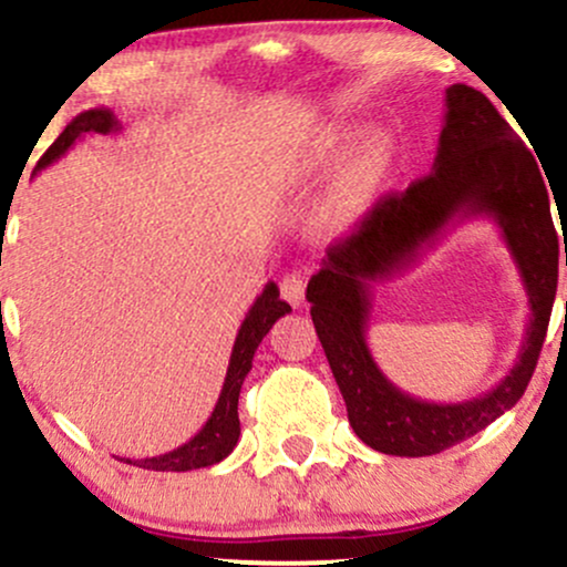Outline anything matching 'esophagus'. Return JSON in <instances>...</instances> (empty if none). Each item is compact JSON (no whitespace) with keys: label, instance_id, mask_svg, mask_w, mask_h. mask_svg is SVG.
Wrapping results in <instances>:
<instances>
[{"label":"esophagus","instance_id":"1","mask_svg":"<svg viewBox=\"0 0 567 567\" xmlns=\"http://www.w3.org/2000/svg\"><path fill=\"white\" fill-rule=\"evenodd\" d=\"M305 286H308V272L305 270L289 272V276H284V281H281V297L289 305L299 308V305L305 302Z\"/></svg>","mask_w":567,"mask_h":567}]
</instances>
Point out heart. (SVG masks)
<instances>
[{"mask_svg": "<svg viewBox=\"0 0 567 567\" xmlns=\"http://www.w3.org/2000/svg\"><path fill=\"white\" fill-rule=\"evenodd\" d=\"M339 156H342V143L337 137L326 140L321 151H318V164H331ZM384 164H388V151H384L382 140H365L361 148L352 153L342 177L337 179L329 198H326L323 217L334 225L352 223L363 212L371 190L377 188Z\"/></svg>", "mask_w": 567, "mask_h": 567, "instance_id": "1", "label": "heart"}]
</instances>
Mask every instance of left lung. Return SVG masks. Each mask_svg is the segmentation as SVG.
Wrapping results in <instances>:
<instances>
[{
  "label": "left lung",
  "instance_id": "1",
  "mask_svg": "<svg viewBox=\"0 0 567 567\" xmlns=\"http://www.w3.org/2000/svg\"><path fill=\"white\" fill-rule=\"evenodd\" d=\"M475 216L495 219L522 272L532 308L526 339L496 389L462 404L419 402L395 389L370 355V291L408 269L445 229ZM560 257L536 156L481 90L451 84L430 175L401 196H384L355 233L329 246L308 284L312 323L355 435L379 454L432 456L509 411L528 388L547 337Z\"/></svg>",
  "mask_w": 567,
  "mask_h": 567
}]
</instances>
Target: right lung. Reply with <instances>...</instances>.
Returning <instances> with one entry per match:
<instances>
[{"mask_svg":"<svg viewBox=\"0 0 567 567\" xmlns=\"http://www.w3.org/2000/svg\"><path fill=\"white\" fill-rule=\"evenodd\" d=\"M122 130V122L113 116L111 109H90L79 113L73 122L60 132L55 143L47 148V153L39 158L37 169L42 172L44 166L58 162L65 151L71 148L76 140L84 135H111V132ZM286 312H291L289 305L281 299L278 286L268 281L265 284L262 295L255 299L249 312H246L241 329H238L236 342H233L228 374H225L223 390L215 403V411L206 419V424L188 443H183L175 451H166V454L148 456V458H126V464H135V467L153 470V472H188V470H204L212 464H219L225 456L236 449L238 435H241V422H238V395H241V384L246 374L251 371V358L262 342L265 334L272 329V323L278 318H284Z\"/></svg>","mask_w":567,"mask_h":567,"instance_id":"right-lung-1","label":"right lung"}]
</instances>
